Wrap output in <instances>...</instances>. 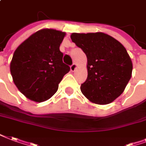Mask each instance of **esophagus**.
<instances>
[{
    "label": "esophagus",
    "mask_w": 146,
    "mask_h": 146,
    "mask_svg": "<svg viewBox=\"0 0 146 146\" xmlns=\"http://www.w3.org/2000/svg\"><path fill=\"white\" fill-rule=\"evenodd\" d=\"M76 68H77V65H76V63H73V64L70 66V70H71L72 72H74V71L76 70Z\"/></svg>",
    "instance_id": "obj_1"
}]
</instances>
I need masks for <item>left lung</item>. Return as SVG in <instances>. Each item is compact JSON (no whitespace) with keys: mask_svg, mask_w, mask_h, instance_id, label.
I'll use <instances>...</instances> for the list:
<instances>
[{"mask_svg":"<svg viewBox=\"0 0 146 146\" xmlns=\"http://www.w3.org/2000/svg\"><path fill=\"white\" fill-rule=\"evenodd\" d=\"M70 38L87 58V78L82 94L97 104L111 103L121 94L132 73V62L122 44L103 32L72 33Z\"/></svg>","mask_w":146,"mask_h":146,"instance_id":"1","label":"left lung"}]
</instances>
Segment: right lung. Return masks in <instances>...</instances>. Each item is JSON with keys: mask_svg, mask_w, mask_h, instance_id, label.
I'll use <instances>...</instances> for the list:
<instances>
[{"mask_svg": "<svg viewBox=\"0 0 146 146\" xmlns=\"http://www.w3.org/2000/svg\"><path fill=\"white\" fill-rule=\"evenodd\" d=\"M66 32L50 29L35 32L14 52L10 64L13 81L29 100L43 102L52 97L69 66L62 62L59 46Z\"/></svg>", "mask_w": 146, "mask_h": 146, "instance_id": "obj_1", "label": "right lung"}]
</instances>
